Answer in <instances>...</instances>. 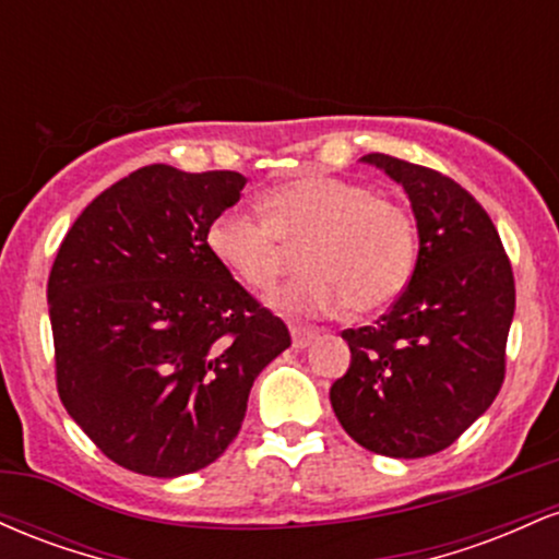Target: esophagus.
I'll use <instances>...</instances> for the list:
<instances>
[{
	"mask_svg": "<svg viewBox=\"0 0 559 559\" xmlns=\"http://www.w3.org/2000/svg\"><path fill=\"white\" fill-rule=\"evenodd\" d=\"M318 338V329H310V325H292V342L297 349H305Z\"/></svg>",
	"mask_w": 559,
	"mask_h": 559,
	"instance_id": "34e87169",
	"label": "esophagus"
}]
</instances>
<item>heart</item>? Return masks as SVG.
Returning <instances> with one entry per match:
<instances>
[{"mask_svg": "<svg viewBox=\"0 0 559 559\" xmlns=\"http://www.w3.org/2000/svg\"><path fill=\"white\" fill-rule=\"evenodd\" d=\"M265 221L226 210L207 230L213 258L239 284L265 294L299 252L305 273L288 281L271 305L292 316L336 312L373 316L407 286L418 236L407 210L368 186L331 176L294 178L262 197Z\"/></svg>", "mask_w": 559, "mask_h": 559, "instance_id": "obj_1", "label": "heart"}]
</instances>
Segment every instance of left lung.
<instances>
[{"mask_svg": "<svg viewBox=\"0 0 559 559\" xmlns=\"http://www.w3.org/2000/svg\"><path fill=\"white\" fill-rule=\"evenodd\" d=\"M362 163L407 191L420 247L386 316L342 333L352 362L331 404L370 452L428 457L454 444L502 389L515 278L491 217L457 181L378 152Z\"/></svg>", "mask_w": 559, "mask_h": 559, "instance_id": "8db88e82", "label": "left lung"}]
</instances>
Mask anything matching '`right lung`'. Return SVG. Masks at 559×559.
Segmentation results:
<instances>
[{"label":"right lung","instance_id":"add662e5","mask_svg":"<svg viewBox=\"0 0 559 559\" xmlns=\"http://www.w3.org/2000/svg\"><path fill=\"white\" fill-rule=\"evenodd\" d=\"M234 170L146 165L88 204L47 284L57 391L112 463L176 478L215 463L286 323L207 247L239 202Z\"/></svg>","mask_w":559,"mask_h":559}]
</instances>
